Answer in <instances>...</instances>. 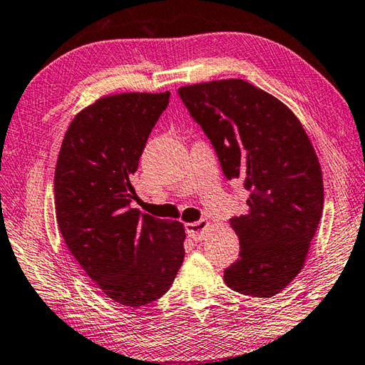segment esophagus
I'll return each instance as SVG.
<instances>
[{
  "label": "esophagus",
  "instance_id": "esophagus-1",
  "mask_svg": "<svg viewBox=\"0 0 365 365\" xmlns=\"http://www.w3.org/2000/svg\"><path fill=\"white\" fill-rule=\"evenodd\" d=\"M207 230H209V223L205 222V220H200V222L185 225V231H187V235L193 241L204 240L205 235H207Z\"/></svg>",
  "mask_w": 365,
  "mask_h": 365
}]
</instances>
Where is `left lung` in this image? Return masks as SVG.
<instances>
[{
    "mask_svg": "<svg viewBox=\"0 0 365 365\" xmlns=\"http://www.w3.org/2000/svg\"><path fill=\"white\" fill-rule=\"evenodd\" d=\"M178 96L225 177L249 191L247 214L230 218L240 258L225 269V284L244 295L273 297L300 273L322 215L313 145L286 105L244 79L183 86Z\"/></svg>",
    "mask_w": 365,
    "mask_h": 365,
    "instance_id": "1",
    "label": "left lung"
}]
</instances>
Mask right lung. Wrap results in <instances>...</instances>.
Wrapping results in <instances>:
<instances>
[{
    "label": "right lung",
    "mask_w": 365,
    "mask_h": 365,
    "mask_svg": "<svg viewBox=\"0 0 365 365\" xmlns=\"http://www.w3.org/2000/svg\"><path fill=\"white\" fill-rule=\"evenodd\" d=\"M170 92L103 97L73 119L54 175L65 242L111 300L138 308L168 292L185 257V228L140 214L130 177Z\"/></svg>",
    "instance_id": "1"
}]
</instances>
